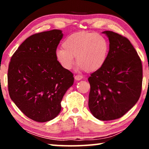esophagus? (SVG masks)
I'll return each instance as SVG.
<instances>
[{
	"instance_id": "1",
	"label": "esophagus",
	"mask_w": 149,
	"mask_h": 149,
	"mask_svg": "<svg viewBox=\"0 0 149 149\" xmlns=\"http://www.w3.org/2000/svg\"><path fill=\"white\" fill-rule=\"evenodd\" d=\"M75 79L77 80V81H79V80H81L83 78V77L81 76V75H75Z\"/></svg>"
}]
</instances>
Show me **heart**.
Returning a JSON list of instances; mask_svg holds the SVG:
<instances>
[{"instance_id": "b5f03b06", "label": "heart", "mask_w": 149, "mask_h": 149, "mask_svg": "<svg viewBox=\"0 0 149 149\" xmlns=\"http://www.w3.org/2000/svg\"><path fill=\"white\" fill-rule=\"evenodd\" d=\"M63 49L56 51L57 61L65 70H70L75 57L80 70L94 72L101 68L107 60L109 45L104 37L95 33L80 31L68 36Z\"/></svg>"}]
</instances>
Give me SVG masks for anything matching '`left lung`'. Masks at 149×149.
I'll return each mask as SVG.
<instances>
[{
	"mask_svg": "<svg viewBox=\"0 0 149 149\" xmlns=\"http://www.w3.org/2000/svg\"><path fill=\"white\" fill-rule=\"evenodd\" d=\"M109 39V52L101 68L88 78L91 89L89 108L100 120L118 119L139 99L143 81L142 63L126 37L104 31Z\"/></svg>",
	"mask_w": 149,
	"mask_h": 149,
	"instance_id": "8db88e82",
	"label": "left lung"
}]
</instances>
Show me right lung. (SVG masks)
Listing matches in <instances>:
<instances>
[{
	"mask_svg": "<svg viewBox=\"0 0 149 149\" xmlns=\"http://www.w3.org/2000/svg\"><path fill=\"white\" fill-rule=\"evenodd\" d=\"M63 33L53 29L27 38L12 55L8 70L11 99L30 119L46 122L56 118L61 101L74 84L73 74L57 61Z\"/></svg>",
	"mask_w": 149,
	"mask_h": 149,
	"instance_id": "obj_1",
	"label": "right lung"
}]
</instances>
